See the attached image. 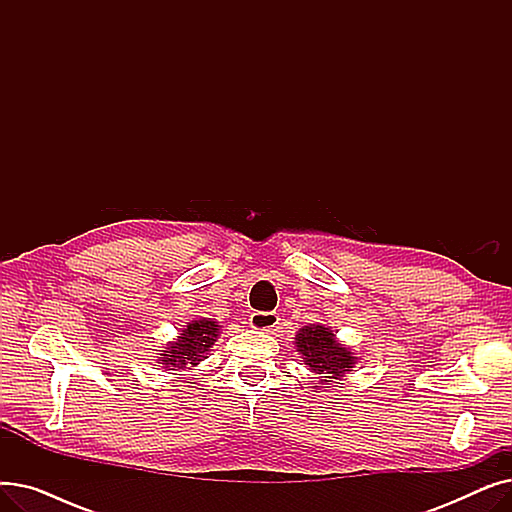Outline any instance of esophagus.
Here are the masks:
<instances>
[{
  "label": "esophagus",
  "instance_id": "esophagus-1",
  "mask_svg": "<svg viewBox=\"0 0 512 512\" xmlns=\"http://www.w3.org/2000/svg\"><path fill=\"white\" fill-rule=\"evenodd\" d=\"M249 324H251L253 330H259V332H265V334L267 332H274L278 328V324H280V315L274 313V311H265V313L257 311V313L251 315Z\"/></svg>",
  "mask_w": 512,
  "mask_h": 512
}]
</instances>
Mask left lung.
<instances>
[{"instance_id":"1","label":"left lung","mask_w":512,"mask_h":512,"mask_svg":"<svg viewBox=\"0 0 512 512\" xmlns=\"http://www.w3.org/2000/svg\"><path fill=\"white\" fill-rule=\"evenodd\" d=\"M294 346H297V353L303 357V363L315 375H319V384H330L346 378V373H351L359 361L351 351V346L342 344L336 338V332L324 324H309L299 328L297 336H294Z\"/></svg>"}]
</instances>
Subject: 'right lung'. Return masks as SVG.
I'll return each instance as SVG.
<instances>
[{"instance_id":"right-lung-1","label":"right lung","mask_w":512,"mask_h":512,"mask_svg":"<svg viewBox=\"0 0 512 512\" xmlns=\"http://www.w3.org/2000/svg\"><path fill=\"white\" fill-rule=\"evenodd\" d=\"M220 324L211 317H197L180 330V336H176L164 351L159 353L157 363H161L164 369H191L197 367L205 355L211 351L220 336Z\"/></svg>"}]
</instances>
